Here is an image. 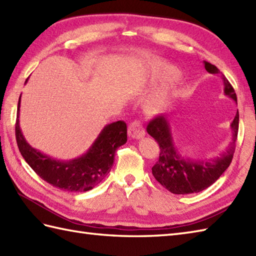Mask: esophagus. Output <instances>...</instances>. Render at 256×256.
Returning <instances> with one entry per match:
<instances>
[{
	"mask_svg": "<svg viewBox=\"0 0 256 256\" xmlns=\"http://www.w3.org/2000/svg\"><path fill=\"white\" fill-rule=\"evenodd\" d=\"M128 135L132 138H142L145 136L143 125L140 121H133L128 125Z\"/></svg>",
	"mask_w": 256,
	"mask_h": 256,
	"instance_id": "esophagus-1",
	"label": "esophagus"
}]
</instances>
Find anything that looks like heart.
I'll use <instances>...</instances> for the list:
<instances>
[{
	"instance_id": "b5f03b06",
	"label": "heart",
	"mask_w": 256,
	"mask_h": 256,
	"mask_svg": "<svg viewBox=\"0 0 256 256\" xmlns=\"http://www.w3.org/2000/svg\"><path fill=\"white\" fill-rule=\"evenodd\" d=\"M176 72L175 69L170 68V69H166V72H164V74L166 76H172ZM168 96H170V94H168V91H158V92H155L152 96H150L148 99L145 101V108L146 110L150 111V112H157L162 110V108L165 106V104L168 101Z\"/></svg>"
}]
</instances>
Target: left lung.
<instances>
[{
	"label": "left lung",
	"mask_w": 256,
	"mask_h": 256,
	"mask_svg": "<svg viewBox=\"0 0 256 256\" xmlns=\"http://www.w3.org/2000/svg\"><path fill=\"white\" fill-rule=\"evenodd\" d=\"M204 68L210 74H221L214 64L204 62ZM224 86V94L236 102L233 86L221 74ZM148 133L160 145V158L152 168L155 179L162 187L176 194L200 192L218 180L230 166L236 150L238 131V112L231 123L232 138L224 152L210 160L187 158L179 153L174 143L172 128L167 116H158L148 123Z\"/></svg>",
	"instance_id": "8db88e82"
}]
</instances>
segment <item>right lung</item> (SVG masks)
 <instances>
[{
  "label": "right lung",
  "instance_id": "obj_1",
  "mask_svg": "<svg viewBox=\"0 0 256 256\" xmlns=\"http://www.w3.org/2000/svg\"><path fill=\"white\" fill-rule=\"evenodd\" d=\"M20 96L15 135L22 156L42 179L64 192H88L94 188L110 172L116 150L128 140L126 123L116 121L103 128L84 155L70 160H55L26 142L20 128Z\"/></svg>",
  "mask_w": 256,
  "mask_h": 256
}]
</instances>
